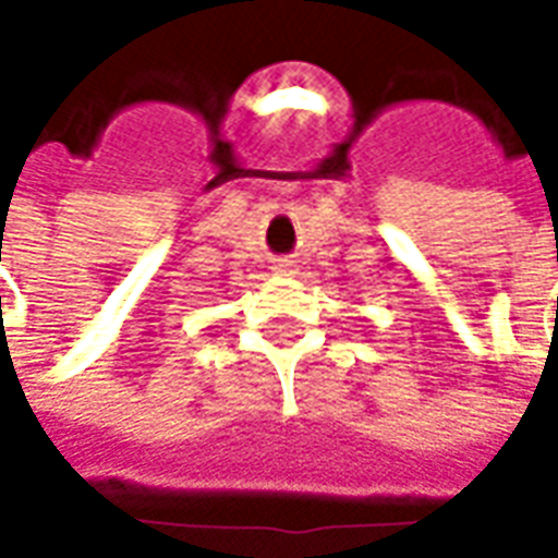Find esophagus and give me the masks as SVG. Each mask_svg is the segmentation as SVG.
I'll list each match as a JSON object with an SVG mask.
<instances>
[{"mask_svg":"<svg viewBox=\"0 0 558 558\" xmlns=\"http://www.w3.org/2000/svg\"><path fill=\"white\" fill-rule=\"evenodd\" d=\"M290 266H292V259H280V263H278L280 271H287V268H290Z\"/></svg>","mask_w":558,"mask_h":558,"instance_id":"34e87169","label":"esophagus"}]
</instances>
